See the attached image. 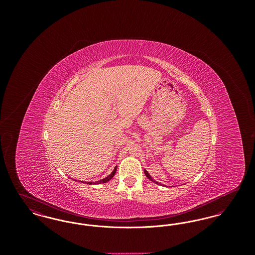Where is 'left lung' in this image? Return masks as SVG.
<instances>
[{
  "mask_svg": "<svg viewBox=\"0 0 255 255\" xmlns=\"http://www.w3.org/2000/svg\"><path fill=\"white\" fill-rule=\"evenodd\" d=\"M144 173H145L146 177H147V178H148V179H149V180H150V181H153V182H156V183H158V184H160V183H158V182H156V181H154V180H153V179H152V178H151V176H150V175H149V173H148V172H147V171H146V170H144Z\"/></svg>",
  "mask_w": 255,
  "mask_h": 255,
  "instance_id": "8db88e82",
  "label": "left lung"
}]
</instances>
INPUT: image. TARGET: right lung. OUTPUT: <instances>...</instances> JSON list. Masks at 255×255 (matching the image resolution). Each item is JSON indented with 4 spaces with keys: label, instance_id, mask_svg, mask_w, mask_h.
<instances>
[{
    "label": "right lung",
    "instance_id": "obj_1",
    "mask_svg": "<svg viewBox=\"0 0 255 255\" xmlns=\"http://www.w3.org/2000/svg\"><path fill=\"white\" fill-rule=\"evenodd\" d=\"M116 171H117V167L114 169V171H113V172L110 174L108 177H106L105 179H103V180H101V181H99V182H94V183H105V182H108V181H110V180H111V179H112V178L115 176V174H116ZM88 183H90V184H91L92 182H88Z\"/></svg>",
    "mask_w": 255,
    "mask_h": 255
}]
</instances>
